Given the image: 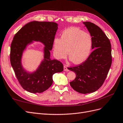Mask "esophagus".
Listing matches in <instances>:
<instances>
[{"mask_svg":"<svg viewBox=\"0 0 123 123\" xmlns=\"http://www.w3.org/2000/svg\"><path fill=\"white\" fill-rule=\"evenodd\" d=\"M69 70L68 69L67 67L66 66V65H64V71H68Z\"/></svg>","mask_w":123,"mask_h":123,"instance_id":"esophagus-1","label":"esophagus"}]
</instances>
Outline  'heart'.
<instances>
[{
    "label": "heart",
    "mask_w": 123,
    "mask_h": 123,
    "mask_svg": "<svg viewBox=\"0 0 123 123\" xmlns=\"http://www.w3.org/2000/svg\"><path fill=\"white\" fill-rule=\"evenodd\" d=\"M92 37L90 33L75 27L63 31L61 38L53 42V53L57 59L65 58L67 54L75 64H80L87 60L91 51Z\"/></svg>",
    "instance_id": "obj_1"
}]
</instances>
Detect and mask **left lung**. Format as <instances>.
Here are the masks:
<instances>
[{"mask_svg":"<svg viewBox=\"0 0 123 123\" xmlns=\"http://www.w3.org/2000/svg\"><path fill=\"white\" fill-rule=\"evenodd\" d=\"M92 37L94 51L84 63L79 66L68 68L76 74L70 82L76 92L87 94L96 91L103 85L112 62L110 41L99 27L90 22H84Z\"/></svg>","mask_w":123,"mask_h":123,"instance_id":"1","label":"left lung"}]
</instances>
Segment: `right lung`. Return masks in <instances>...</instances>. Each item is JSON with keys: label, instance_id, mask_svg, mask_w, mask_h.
<instances>
[{"label": "right lung", "instance_id": "add662e5", "mask_svg": "<svg viewBox=\"0 0 123 123\" xmlns=\"http://www.w3.org/2000/svg\"><path fill=\"white\" fill-rule=\"evenodd\" d=\"M58 25L52 22L32 21L26 24L13 37L11 46L10 60L17 78L22 88L32 93H42L53 84V75L63 70L62 63L50 58ZM33 41L42 43L44 59L33 72L26 71L21 59L26 47Z\"/></svg>", "mask_w": 123, "mask_h": 123}]
</instances>
